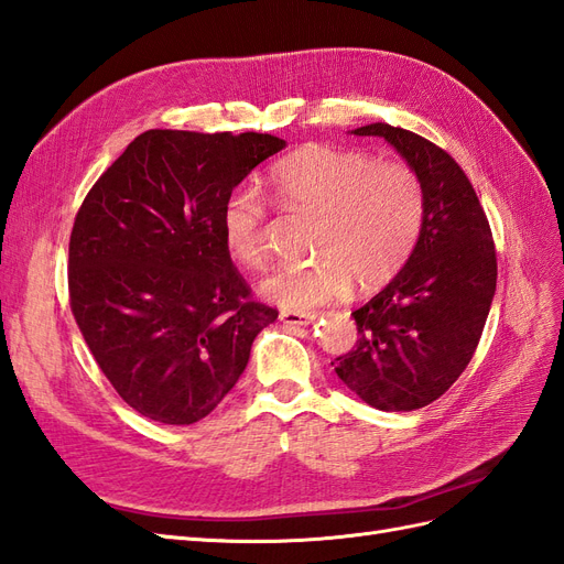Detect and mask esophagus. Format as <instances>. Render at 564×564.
Returning a JSON list of instances; mask_svg holds the SVG:
<instances>
[{
  "label": "esophagus",
  "instance_id": "obj_1",
  "mask_svg": "<svg viewBox=\"0 0 564 564\" xmlns=\"http://www.w3.org/2000/svg\"><path fill=\"white\" fill-rule=\"evenodd\" d=\"M316 314L310 312H281V321L288 326H310Z\"/></svg>",
  "mask_w": 564,
  "mask_h": 564
}]
</instances>
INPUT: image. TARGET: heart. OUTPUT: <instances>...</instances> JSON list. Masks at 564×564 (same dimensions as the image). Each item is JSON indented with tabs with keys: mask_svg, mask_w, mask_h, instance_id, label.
<instances>
[{
	"mask_svg": "<svg viewBox=\"0 0 564 564\" xmlns=\"http://www.w3.org/2000/svg\"><path fill=\"white\" fill-rule=\"evenodd\" d=\"M269 198L281 210L316 215L310 264L283 267L260 293L283 310L307 312L343 297L351 279L364 291L392 281L409 262L425 219V191L401 160H376L359 149L302 147L267 172ZM267 205L250 188L221 205V240L231 260L262 269Z\"/></svg>",
	"mask_w": 564,
	"mask_h": 564,
	"instance_id": "1",
	"label": "heart"
}]
</instances>
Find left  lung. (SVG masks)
<instances>
[{"label": "left lung", "instance_id": "8db88e82", "mask_svg": "<svg viewBox=\"0 0 564 564\" xmlns=\"http://www.w3.org/2000/svg\"><path fill=\"white\" fill-rule=\"evenodd\" d=\"M354 134L382 137L417 172L425 219L409 262L351 312L357 345L333 366L368 406L415 411L440 399L473 359L496 291L494 238L470 180L437 143L384 122Z\"/></svg>", "mask_w": 564, "mask_h": 564}]
</instances>
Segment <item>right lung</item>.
<instances>
[{
	"mask_svg": "<svg viewBox=\"0 0 564 564\" xmlns=\"http://www.w3.org/2000/svg\"><path fill=\"white\" fill-rule=\"evenodd\" d=\"M283 147L257 132L149 130L79 205L70 310L104 376L151 421L191 425L215 411L279 316L224 250L221 205Z\"/></svg>",
	"mask_w": 564,
	"mask_h": 564,
	"instance_id": "right-lung-1",
	"label": "right lung"
}]
</instances>
